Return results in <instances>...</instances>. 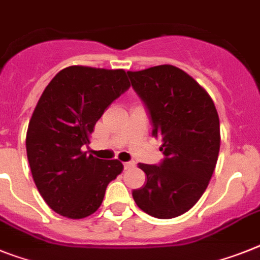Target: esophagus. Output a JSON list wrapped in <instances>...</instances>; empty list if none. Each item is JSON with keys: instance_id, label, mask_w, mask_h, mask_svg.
Segmentation results:
<instances>
[{"instance_id": "esophagus-1", "label": "esophagus", "mask_w": 260, "mask_h": 260, "mask_svg": "<svg viewBox=\"0 0 260 260\" xmlns=\"http://www.w3.org/2000/svg\"><path fill=\"white\" fill-rule=\"evenodd\" d=\"M135 167V162L134 161H126V162H124V169H131V168Z\"/></svg>"}]
</instances>
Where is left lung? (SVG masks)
I'll return each mask as SVG.
<instances>
[{"mask_svg": "<svg viewBox=\"0 0 260 260\" xmlns=\"http://www.w3.org/2000/svg\"><path fill=\"white\" fill-rule=\"evenodd\" d=\"M160 139L164 158L139 164L147 182L132 191L139 208L160 219L186 213L206 190L219 153V117L208 92L171 64L128 71Z\"/></svg>", "mask_w": 260, "mask_h": 260, "instance_id": "left-lung-1", "label": "left lung"}]
</instances>
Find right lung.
<instances>
[{
	"label": "right lung",
	"instance_id": "1",
	"mask_svg": "<svg viewBox=\"0 0 260 260\" xmlns=\"http://www.w3.org/2000/svg\"><path fill=\"white\" fill-rule=\"evenodd\" d=\"M129 87L124 70L71 66L39 98L26 152L39 194L58 214L79 219L95 213L107 185L123 171L120 161L87 156L82 148L104 111Z\"/></svg>",
	"mask_w": 260,
	"mask_h": 260
}]
</instances>
